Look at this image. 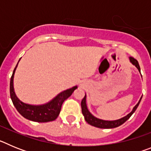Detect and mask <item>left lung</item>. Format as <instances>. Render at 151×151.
Instances as JSON below:
<instances>
[{"label": "left lung", "mask_w": 151, "mask_h": 151, "mask_svg": "<svg viewBox=\"0 0 151 151\" xmlns=\"http://www.w3.org/2000/svg\"><path fill=\"white\" fill-rule=\"evenodd\" d=\"M129 60L132 63V64H133L134 66H135L137 69H138V71L141 73V69H140L139 64H138V62L137 61V60H135L133 57H129ZM142 98V97L140 98L139 101L135 106H134V108L132 109V112L129 113L127 116L122 117L121 119H116V120H104V119H98L97 117L94 116L92 115L91 113L89 112L88 109L87 104H86V94L85 95L84 98L82 99V103H81V106H82V114H83L84 117H85V121L88 122V124H90L92 126H94V127L100 128V129H113V128H116L119 125H122L125 122L129 119L131 117V116L132 115L133 113H134V111L136 110V109L138 108V105H139L140 102H141V100Z\"/></svg>", "instance_id": "1"}]
</instances>
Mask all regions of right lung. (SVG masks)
Returning <instances> with one entry per match:
<instances>
[{
    "mask_svg": "<svg viewBox=\"0 0 151 151\" xmlns=\"http://www.w3.org/2000/svg\"><path fill=\"white\" fill-rule=\"evenodd\" d=\"M19 60L18 61V63ZM18 63L17 64L15 69L13 70L10 83V97L17 111L20 113L24 118L33 121V122H47L55 120L59 116L63 103L65 100L72 95L73 91L78 87L74 86L71 88L60 92L51 101L46 103L45 104L31 105L25 104L17 97L14 91V88H13V78H14V74H15Z\"/></svg>",
    "mask_w": 151,
    "mask_h": 151,
    "instance_id": "obj_1",
    "label": "right lung"
}]
</instances>
